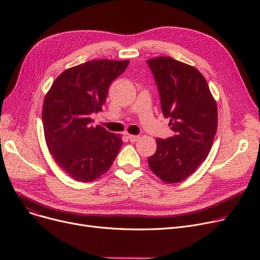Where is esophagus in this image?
Returning <instances> with one entry per match:
<instances>
[{
  "label": "esophagus",
  "mask_w": 260,
  "mask_h": 260,
  "mask_svg": "<svg viewBox=\"0 0 260 260\" xmlns=\"http://www.w3.org/2000/svg\"><path fill=\"white\" fill-rule=\"evenodd\" d=\"M127 138L131 142H137L140 139V136L139 135H128Z\"/></svg>",
  "instance_id": "34e87169"
}]
</instances>
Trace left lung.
<instances>
[{"mask_svg":"<svg viewBox=\"0 0 260 260\" xmlns=\"http://www.w3.org/2000/svg\"><path fill=\"white\" fill-rule=\"evenodd\" d=\"M160 94L173 137L157 139L148 167L161 180L176 183L192 175L208 157L217 132V104L197 68L171 57L146 61Z\"/></svg>","mask_w":260,"mask_h":260,"instance_id":"1","label":"left lung"}]
</instances>
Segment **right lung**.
<instances>
[{
    "label": "right lung",
    "mask_w": 260,
    "mask_h": 260,
    "mask_svg": "<svg viewBox=\"0 0 260 260\" xmlns=\"http://www.w3.org/2000/svg\"><path fill=\"white\" fill-rule=\"evenodd\" d=\"M129 61L94 60L68 68L46 93L42 121L49 153L73 179L89 182L111 168L123 144L121 136L91 125L102 111L112 82Z\"/></svg>",
    "instance_id": "add662e5"
}]
</instances>
